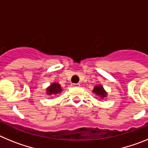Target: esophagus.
Returning a JSON list of instances; mask_svg holds the SVG:
<instances>
[{
  "label": "esophagus",
  "mask_w": 148,
  "mask_h": 148,
  "mask_svg": "<svg viewBox=\"0 0 148 148\" xmlns=\"http://www.w3.org/2000/svg\"><path fill=\"white\" fill-rule=\"evenodd\" d=\"M72 86H73V87H79V86H80V84L79 83L73 84H72Z\"/></svg>",
  "instance_id": "obj_1"
}]
</instances>
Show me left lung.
Wrapping results in <instances>:
<instances>
[{"label":"left lung","mask_w":148,"mask_h":148,"mask_svg":"<svg viewBox=\"0 0 148 148\" xmlns=\"http://www.w3.org/2000/svg\"><path fill=\"white\" fill-rule=\"evenodd\" d=\"M92 92L95 93L97 95H99V97L103 99V98H105L107 95H108V93L106 92L104 89L103 88V87L101 85H98L95 86L93 88V90H92Z\"/></svg>","instance_id":"1"}]
</instances>
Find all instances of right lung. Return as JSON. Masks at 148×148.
<instances>
[{
    "label": "right lung",
    "mask_w": 148,
    "mask_h": 148,
    "mask_svg": "<svg viewBox=\"0 0 148 148\" xmlns=\"http://www.w3.org/2000/svg\"><path fill=\"white\" fill-rule=\"evenodd\" d=\"M61 91H62V89L59 84L53 83L47 89V94L49 95H56V94L61 92Z\"/></svg>",
    "instance_id": "right-lung-1"
}]
</instances>
